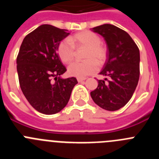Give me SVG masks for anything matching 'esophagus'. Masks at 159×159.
<instances>
[{
  "instance_id": "1",
  "label": "esophagus",
  "mask_w": 159,
  "mask_h": 159,
  "mask_svg": "<svg viewBox=\"0 0 159 159\" xmlns=\"http://www.w3.org/2000/svg\"><path fill=\"white\" fill-rule=\"evenodd\" d=\"M86 80V78H77V80H78L79 83H82L84 82V80Z\"/></svg>"
}]
</instances>
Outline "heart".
Listing matches in <instances>:
<instances>
[{"label": "heart", "instance_id": "1", "mask_svg": "<svg viewBox=\"0 0 159 159\" xmlns=\"http://www.w3.org/2000/svg\"><path fill=\"white\" fill-rule=\"evenodd\" d=\"M69 40H62L57 47V52L62 62L69 64L75 57V47L76 48L85 47L87 51L83 62H75L67 67L68 74L71 76L84 78L92 75L98 70V64L102 65L107 58V49L101 43V39L95 33L90 31H84L73 35Z\"/></svg>", "mask_w": 159, "mask_h": 159}]
</instances>
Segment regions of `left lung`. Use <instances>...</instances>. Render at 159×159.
Instances as JSON below:
<instances>
[{
    "instance_id": "obj_1",
    "label": "left lung",
    "mask_w": 159,
    "mask_h": 159,
    "mask_svg": "<svg viewBox=\"0 0 159 159\" xmlns=\"http://www.w3.org/2000/svg\"><path fill=\"white\" fill-rule=\"evenodd\" d=\"M92 30L106 41L107 59L99 74L109 80H98V87L91 92V96L102 109L117 111L131 99L138 85L139 49L127 32L113 25L105 24Z\"/></svg>"
}]
</instances>
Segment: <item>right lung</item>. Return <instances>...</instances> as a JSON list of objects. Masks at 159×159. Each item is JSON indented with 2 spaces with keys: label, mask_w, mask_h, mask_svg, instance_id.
<instances>
[{
  "label": "right lung",
  "mask_w": 159,
  "mask_h": 159,
  "mask_svg": "<svg viewBox=\"0 0 159 159\" xmlns=\"http://www.w3.org/2000/svg\"><path fill=\"white\" fill-rule=\"evenodd\" d=\"M70 33L42 25L25 36L16 58L20 86L31 106L45 115L58 113L69 101L75 77L63 79L67 69L57 53L59 43Z\"/></svg>",
  "instance_id": "add662e5"
}]
</instances>
